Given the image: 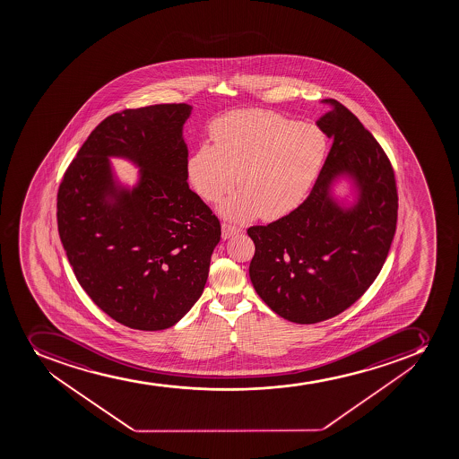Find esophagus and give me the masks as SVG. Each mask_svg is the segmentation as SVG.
I'll return each instance as SVG.
<instances>
[{
    "instance_id": "34e87169",
    "label": "esophagus",
    "mask_w": 459,
    "mask_h": 459,
    "mask_svg": "<svg viewBox=\"0 0 459 459\" xmlns=\"http://www.w3.org/2000/svg\"><path fill=\"white\" fill-rule=\"evenodd\" d=\"M241 232V229L237 226H232L229 222H222L221 224V238L226 241L229 238L235 237L238 233Z\"/></svg>"
}]
</instances>
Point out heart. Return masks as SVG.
<instances>
[{
  "label": "heart",
  "instance_id": "b5f03b06",
  "mask_svg": "<svg viewBox=\"0 0 459 459\" xmlns=\"http://www.w3.org/2000/svg\"><path fill=\"white\" fill-rule=\"evenodd\" d=\"M213 145L188 160L191 186L217 202L232 188L220 212L232 221L278 220L290 213L313 186L326 155V136L311 124L268 110H237L212 126Z\"/></svg>",
  "mask_w": 459,
  "mask_h": 459
}]
</instances>
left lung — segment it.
Segmentation results:
<instances>
[{
	"label": "left lung",
	"mask_w": 459,
	"mask_h": 459,
	"mask_svg": "<svg viewBox=\"0 0 459 459\" xmlns=\"http://www.w3.org/2000/svg\"><path fill=\"white\" fill-rule=\"evenodd\" d=\"M317 127L332 146L304 204L268 226L247 230L255 246L250 278L280 317L313 325L353 305L380 273L395 237L398 195L385 151L340 101ZM342 178L354 200L338 198Z\"/></svg>",
	"instance_id": "left-lung-1"
}]
</instances>
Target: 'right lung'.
Here are the masks:
<instances>
[{"instance_id": "right-lung-1", "label": "right lung", "mask_w": 459, "mask_h": 459, "mask_svg": "<svg viewBox=\"0 0 459 459\" xmlns=\"http://www.w3.org/2000/svg\"><path fill=\"white\" fill-rule=\"evenodd\" d=\"M190 105L126 109L101 121L64 173L58 232L73 273L124 326L161 331L204 293L221 226L188 186L184 124ZM110 158L140 169L118 181Z\"/></svg>"}]
</instances>
